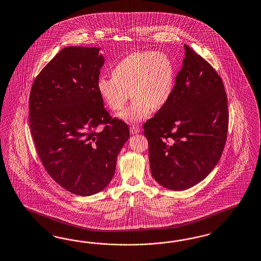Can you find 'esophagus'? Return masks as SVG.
<instances>
[{"label": "esophagus", "instance_id": "esophagus-1", "mask_svg": "<svg viewBox=\"0 0 261 261\" xmlns=\"http://www.w3.org/2000/svg\"><path fill=\"white\" fill-rule=\"evenodd\" d=\"M129 132H130L132 134H138L140 132V128H139L138 126H136V125H132L130 127H129Z\"/></svg>", "mask_w": 261, "mask_h": 261}]
</instances>
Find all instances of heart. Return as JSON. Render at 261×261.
I'll use <instances>...</instances> for the list:
<instances>
[{
  "label": "heart",
  "instance_id": "heart-1",
  "mask_svg": "<svg viewBox=\"0 0 261 261\" xmlns=\"http://www.w3.org/2000/svg\"><path fill=\"white\" fill-rule=\"evenodd\" d=\"M175 81V67L167 54L138 51L119 60L113 68V75L101 74L96 86L114 112L124 107L132 94V103L117 116L127 123H138L148 118L153 110L167 105Z\"/></svg>",
  "mask_w": 261,
  "mask_h": 261
}]
</instances>
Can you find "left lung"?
I'll return each instance as SVG.
<instances>
[{"label": "left lung", "instance_id": "8db88e82", "mask_svg": "<svg viewBox=\"0 0 261 261\" xmlns=\"http://www.w3.org/2000/svg\"><path fill=\"white\" fill-rule=\"evenodd\" d=\"M186 58L167 105L144 124L150 170L171 190L205 179L220 161L228 132L227 95L221 76L185 44Z\"/></svg>", "mask_w": 261, "mask_h": 261}]
</instances>
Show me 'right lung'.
Returning a JSON list of instances; mask_svg holds the SVG:
<instances>
[{"label": "right lung", "instance_id": "right-lung-1", "mask_svg": "<svg viewBox=\"0 0 261 261\" xmlns=\"http://www.w3.org/2000/svg\"><path fill=\"white\" fill-rule=\"evenodd\" d=\"M98 52L63 48L37 75L29 96L30 132L42 166L58 185L80 196L111 182L129 137L127 124L103 106L96 83L104 59Z\"/></svg>", "mask_w": 261, "mask_h": 261}]
</instances>
